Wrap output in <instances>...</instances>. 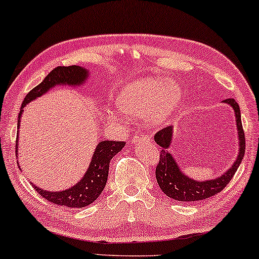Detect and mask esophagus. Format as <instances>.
<instances>
[{"mask_svg":"<svg viewBox=\"0 0 259 259\" xmlns=\"http://www.w3.org/2000/svg\"><path fill=\"white\" fill-rule=\"evenodd\" d=\"M147 141H150V139H148V137L146 136V134H137V136L133 137V143L134 144H143V143H147Z\"/></svg>","mask_w":259,"mask_h":259,"instance_id":"1","label":"esophagus"}]
</instances>
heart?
I'll list each match as a JSON object with an SVG mask.
<instances>
[{
    "label": "heart",
    "instance_id": "heart-1",
    "mask_svg": "<svg viewBox=\"0 0 259 259\" xmlns=\"http://www.w3.org/2000/svg\"><path fill=\"white\" fill-rule=\"evenodd\" d=\"M182 98L183 88L176 81L143 77L123 88L118 98V105L127 114L143 116L145 125L157 130L173 115ZM112 116L118 120L125 118L120 111H113Z\"/></svg>",
    "mask_w": 259,
    "mask_h": 259
}]
</instances>
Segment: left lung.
<instances>
[{
  "label": "left lung",
  "instance_id": "left-lung-1",
  "mask_svg": "<svg viewBox=\"0 0 259 259\" xmlns=\"http://www.w3.org/2000/svg\"><path fill=\"white\" fill-rule=\"evenodd\" d=\"M223 102L231 106L235 111L236 125L237 131H238L239 152L231 167L223 173L221 177L198 182V180L184 175L171 152H168V148L172 144L173 126H167L155 133L154 141L161 147L160 158H159L158 166L155 168V178H157L162 192L172 199L178 201H197L214 196L228 185L238 169L244 153H245V136H244L242 119H240L239 105L237 104L235 99H225Z\"/></svg>",
  "mask_w": 259,
  "mask_h": 259
}]
</instances>
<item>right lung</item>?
I'll list each match as a JSON object with an SVG mask.
<instances>
[{"label": "right lung", "instance_id": "obj_1", "mask_svg": "<svg viewBox=\"0 0 259 259\" xmlns=\"http://www.w3.org/2000/svg\"><path fill=\"white\" fill-rule=\"evenodd\" d=\"M90 76V73L86 68L80 66H68V67H56L53 69L45 80L40 84L33 88L29 93L26 95L24 100L21 106V111L17 119V128H20L21 116L24 112V107L29 104L30 101L35 100L38 97H42L45 93H47L49 90H52L55 86H80L87 77ZM17 140H19V131H17ZM125 141H111V140H102L97 145L95 151L92 157L91 164L88 166L86 173H84L82 179L75 185L69 187L65 191H47L42 190L36 185L34 189L37 191L38 194H41L45 199L51 201L53 204L61 205L67 207H84L87 205L97 200V198L100 196L104 191L106 183L108 178V169L109 161L114 157L116 153H119L125 146ZM19 144H16V151Z\"/></svg>", "mask_w": 259, "mask_h": 259}]
</instances>
